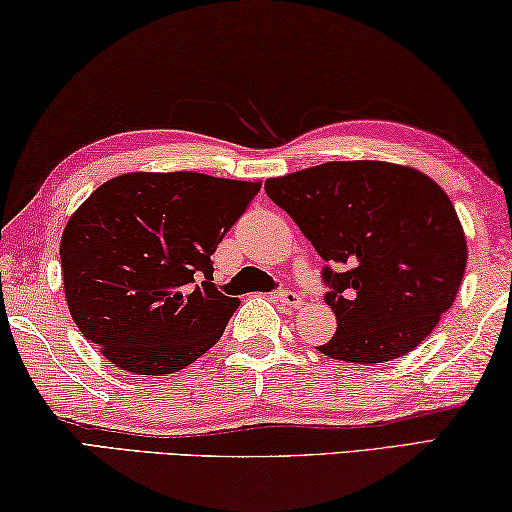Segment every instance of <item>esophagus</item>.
Instances as JSON below:
<instances>
[{"label":"esophagus","mask_w":512,"mask_h":512,"mask_svg":"<svg viewBox=\"0 0 512 512\" xmlns=\"http://www.w3.org/2000/svg\"><path fill=\"white\" fill-rule=\"evenodd\" d=\"M275 300H278V303H282L285 307H300L303 305V298H300L296 291H278V294H275Z\"/></svg>","instance_id":"34e87169"}]
</instances>
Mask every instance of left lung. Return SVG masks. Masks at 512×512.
I'll return each mask as SVG.
<instances>
[{
	"mask_svg": "<svg viewBox=\"0 0 512 512\" xmlns=\"http://www.w3.org/2000/svg\"><path fill=\"white\" fill-rule=\"evenodd\" d=\"M269 198L330 266L332 360L378 364L417 348L456 300L467 239L442 186L389 161H328L271 177Z\"/></svg>",
	"mask_w": 512,
	"mask_h": 512,
	"instance_id": "left-lung-1",
	"label": "left lung"
}]
</instances>
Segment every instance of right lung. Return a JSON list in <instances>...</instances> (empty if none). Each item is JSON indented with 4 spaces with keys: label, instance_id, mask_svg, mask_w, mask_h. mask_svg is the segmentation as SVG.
Masks as SVG:
<instances>
[{
    "label": "right lung",
    "instance_id": "obj_1",
    "mask_svg": "<svg viewBox=\"0 0 512 512\" xmlns=\"http://www.w3.org/2000/svg\"><path fill=\"white\" fill-rule=\"evenodd\" d=\"M259 186L191 170L97 186L59 250L81 335L136 376L175 373L207 353L241 303L216 289L212 255Z\"/></svg>",
    "mask_w": 512,
    "mask_h": 512
}]
</instances>
